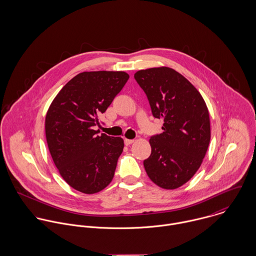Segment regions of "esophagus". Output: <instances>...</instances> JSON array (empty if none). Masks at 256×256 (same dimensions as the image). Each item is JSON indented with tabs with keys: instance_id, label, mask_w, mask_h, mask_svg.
Returning <instances> with one entry per match:
<instances>
[{
	"instance_id": "esophagus-1",
	"label": "esophagus",
	"mask_w": 256,
	"mask_h": 256,
	"mask_svg": "<svg viewBox=\"0 0 256 256\" xmlns=\"http://www.w3.org/2000/svg\"><path fill=\"white\" fill-rule=\"evenodd\" d=\"M125 145L126 146H130L131 144H133L134 143V140H130V139H125Z\"/></svg>"
}]
</instances>
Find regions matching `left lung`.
Segmentation results:
<instances>
[{
	"mask_svg": "<svg viewBox=\"0 0 256 256\" xmlns=\"http://www.w3.org/2000/svg\"><path fill=\"white\" fill-rule=\"evenodd\" d=\"M134 78L146 94L152 115L164 119V132L148 141L146 174L164 189H176L191 180L207 152L211 139L208 108L197 88L172 68L140 70Z\"/></svg>",
	"mask_w": 256,
	"mask_h": 256,
	"instance_id": "obj_1",
	"label": "left lung"
}]
</instances>
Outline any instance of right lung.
Instances as JSON below:
<instances>
[{
    "instance_id": "obj_1",
    "label": "right lung",
    "mask_w": 256,
    "mask_h": 256,
    "mask_svg": "<svg viewBox=\"0 0 256 256\" xmlns=\"http://www.w3.org/2000/svg\"><path fill=\"white\" fill-rule=\"evenodd\" d=\"M125 72L78 74L58 92L45 118V135L52 160L74 189L94 194L112 180L123 152L120 137L98 135L94 126L127 82Z\"/></svg>"
}]
</instances>
